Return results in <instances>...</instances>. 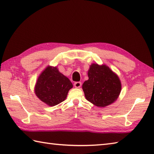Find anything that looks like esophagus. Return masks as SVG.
Instances as JSON below:
<instances>
[{"mask_svg": "<svg viewBox=\"0 0 154 154\" xmlns=\"http://www.w3.org/2000/svg\"><path fill=\"white\" fill-rule=\"evenodd\" d=\"M74 86L76 88H79L81 86V82H75L74 83Z\"/></svg>", "mask_w": 154, "mask_h": 154, "instance_id": "1", "label": "esophagus"}]
</instances>
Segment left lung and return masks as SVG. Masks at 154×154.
Wrapping results in <instances>:
<instances>
[{
  "label": "left lung",
  "mask_w": 154,
  "mask_h": 154,
  "mask_svg": "<svg viewBox=\"0 0 154 154\" xmlns=\"http://www.w3.org/2000/svg\"><path fill=\"white\" fill-rule=\"evenodd\" d=\"M89 79L83 84L86 99L99 107L115 102L121 91L118 75L105 65L93 63L88 71Z\"/></svg>",
  "instance_id": "1"
}]
</instances>
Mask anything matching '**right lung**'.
<instances>
[{"label": "right lung", "instance_id": "right-lung-1", "mask_svg": "<svg viewBox=\"0 0 154 154\" xmlns=\"http://www.w3.org/2000/svg\"><path fill=\"white\" fill-rule=\"evenodd\" d=\"M73 84L57 67L48 66L38 77L35 94L42 102L54 106L65 100Z\"/></svg>", "mask_w": 154, "mask_h": 154}]
</instances>
